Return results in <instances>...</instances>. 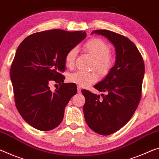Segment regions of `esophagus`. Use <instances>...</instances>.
Segmentation results:
<instances>
[{"mask_svg":"<svg viewBox=\"0 0 159 159\" xmlns=\"http://www.w3.org/2000/svg\"><path fill=\"white\" fill-rule=\"evenodd\" d=\"M77 89H78V93H80V92H81V88H80V87L79 86V85H78Z\"/></svg>","mask_w":159,"mask_h":159,"instance_id":"34e87169","label":"esophagus"}]
</instances>
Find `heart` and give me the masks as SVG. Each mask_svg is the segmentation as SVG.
<instances>
[{
    "instance_id": "1",
    "label": "heart",
    "mask_w": 159,
    "mask_h": 159,
    "mask_svg": "<svg viewBox=\"0 0 159 159\" xmlns=\"http://www.w3.org/2000/svg\"><path fill=\"white\" fill-rule=\"evenodd\" d=\"M85 51L94 57L93 67L101 75L107 74L112 66V58L110 55V48L106 42L100 38H91L84 44ZM78 54V48L73 47L65 54V64L68 68L74 66ZM69 80L79 86L87 87L94 84L98 79V74L95 71L77 70L69 75Z\"/></svg>"
}]
</instances>
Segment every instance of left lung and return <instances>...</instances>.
I'll list each match as a JSON object with an SVG mask.
<instances>
[{"label":"left lung","mask_w":159,"mask_h":159,"mask_svg":"<svg viewBox=\"0 0 159 159\" xmlns=\"http://www.w3.org/2000/svg\"><path fill=\"white\" fill-rule=\"evenodd\" d=\"M92 33L102 35L114 44L115 66L105 79L94 85L100 95L83 90L85 98L84 113L87 125L95 132L110 135L129 122L142 97L144 63L135 44L123 35L110 30H97Z\"/></svg>","instance_id":"1"}]
</instances>
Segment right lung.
I'll use <instances>...</instances> for the list:
<instances>
[{
    "label": "right lung",
    "instance_id": "add662e5",
    "mask_svg": "<svg viewBox=\"0 0 159 159\" xmlns=\"http://www.w3.org/2000/svg\"><path fill=\"white\" fill-rule=\"evenodd\" d=\"M86 37L85 32L54 29L27 37L15 55L11 79L15 102L25 121L37 129L49 131L62 122L64 109L76 94L74 84H65V54ZM51 80L60 85L54 92Z\"/></svg>",
    "mask_w": 159,
    "mask_h": 159
}]
</instances>
